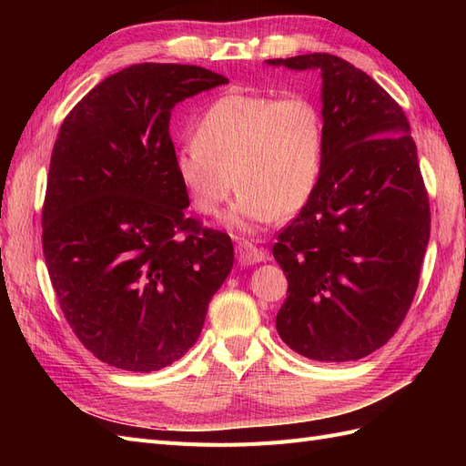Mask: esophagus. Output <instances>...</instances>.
I'll list each match as a JSON object with an SVG mask.
<instances>
[{"label": "esophagus", "mask_w": 466, "mask_h": 466, "mask_svg": "<svg viewBox=\"0 0 466 466\" xmlns=\"http://www.w3.org/2000/svg\"><path fill=\"white\" fill-rule=\"evenodd\" d=\"M235 250H237L238 262H241L243 266H252V264H258V262L266 260V250L255 247L248 241H241L235 247Z\"/></svg>", "instance_id": "obj_1"}]
</instances>
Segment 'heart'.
<instances>
[{
  "label": "heart",
  "instance_id": "obj_1",
  "mask_svg": "<svg viewBox=\"0 0 466 466\" xmlns=\"http://www.w3.org/2000/svg\"><path fill=\"white\" fill-rule=\"evenodd\" d=\"M324 122L311 98L228 93L175 155V175L200 214H216L235 185L225 223L255 231L311 200L322 175Z\"/></svg>",
  "mask_w": 466,
  "mask_h": 466
}]
</instances>
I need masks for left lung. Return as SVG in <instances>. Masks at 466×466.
I'll return each instance as SVG.
<instances>
[{"instance_id":"1","label":"left lung","mask_w":466,"mask_h":466,"mask_svg":"<svg viewBox=\"0 0 466 466\" xmlns=\"http://www.w3.org/2000/svg\"><path fill=\"white\" fill-rule=\"evenodd\" d=\"M322 79L319 187L278 235L288 298L281 340L315 361H356L389 342L418 288L430 202L402 108L361 69L332 54L266 60Z\"/></svg>"}]
</instances>
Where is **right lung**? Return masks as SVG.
<instances>
[{
	"instance_id": "right-lung-1",
	"label": "right lung",
	"mask_w": 466,
	"mask_h": 466,
	"mask_svg": "<svg viewBox=\"0 0 466 466\" xmlns=\"http://www.w3.org/2000/svg\"><path fill=\"white\" fill-rule=\"evenodd\" d=\"M225 83L198 66H130L81 98L54 144L45 260L69 327L112 368L185 356L233 268L231 237L185 216L168 136L178 103Z\"/></svg>"
}]
</instances>
